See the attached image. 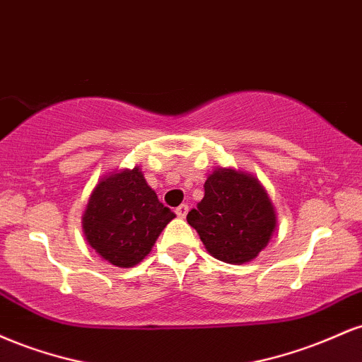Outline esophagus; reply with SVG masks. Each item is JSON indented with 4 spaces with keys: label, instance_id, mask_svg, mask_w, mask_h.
Masks as SVG:
<instances>
[{
    "label": "esophagus",
    "instance_id": "1",
    "mask_svg": "<svg viewBox=\"0 0 362 362\" xmlns=\"http://www.w3.org/2000/svg\"><path fill=\"white\" fill-rule=\"evenodd\" d=\"M187 213H189V206H187V204H180L175 209V214L178 216V218H185Z\"/></svg>",
    "mask_w": 362,
    "mask_h": 362
}]
</instances>
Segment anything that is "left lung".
Wrapping results in <instances>:
<instances>
[{
  "mask_svg": "<svg viewBox=\"0 0 362 362\" xmlns=\"http://www.w3.org/2000/svg\"><path fill=\"white\" fill-rule=\"evenodd\" d=\"M206 250L226 264H247L271 242L277 218L260 182L250 173L218 168L207 177L204 197L187 214Z\"/></svg>",
  "mask_w": 362,
  "mask_h": 362,
  "instance_id": "1",
  "label": "left lung"
}]
</instances>
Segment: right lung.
<instances>
[{"instance_id":"add662e5","label":"right lung","mask_w":362,"mask_h":362,"mask_svg":"<svg viewBox=\"0 0 362 362\" xmlns=\"http://www.w3.org/2000/svg\"><path fill=\"white\" fill-rule=\"evenodd\" d=\"M175 214L158 201L139 167L109 173L91 192L83 213V233L102 259L132 267L151 252Z\"/></svg>"}]
</instances>
